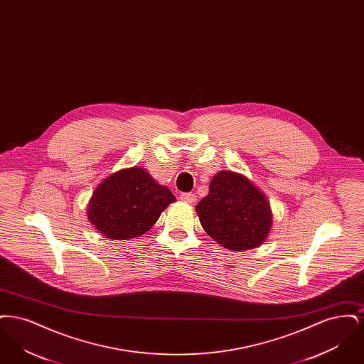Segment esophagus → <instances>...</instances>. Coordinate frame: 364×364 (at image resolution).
<instances>
[{"label":"esophagus","instance_id":"obj_1","mask_svg":"<svg viewBox=\"0 0 364 364\" xmlns=\"http://www.w3.org/2000/svg\"><path fill=\"white\" fill-rule=\"evenodd\" d=\"M180 199L186 203H193L196 200V196L191 192H183V193H180Z\"/></svg>","mask_w":364,"mask_h":364}]
</instances>
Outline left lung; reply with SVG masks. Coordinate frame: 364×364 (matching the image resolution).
Masks as SVG:
<instances>
[{"instance_id": "1", "label": "left lung", "mask_w": 364, "mask_h": 364, "mask_svg": "<svg viewBox=\"0 0 364 364\" xmlns=\"http://www.w3.org/2000/svg\"><path fill=\"white\" fill-rule=\"evenodd\" d=\"M208 236L230 251H245L266 240L272 210L266 196L245 176L221 171L210 183L208 195L196 206Z\"/></svg>"}]
</instances>
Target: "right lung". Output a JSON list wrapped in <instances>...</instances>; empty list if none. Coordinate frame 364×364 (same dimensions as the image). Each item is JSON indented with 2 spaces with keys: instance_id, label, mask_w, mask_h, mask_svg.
Here are the masks:
<instances>
[{
  "instance_id": "right-lung-1",
  "label": "right lung",
  "mask_w": 364,
  "mask_h": 364,
  "mask_svg": "<svg viewBox=\"0 0 364 364\" xmlns=\"http://www.w3.org/2000/svg\"><path fill=\"white\" fill-rule=\"evenodd\" d=\"M174 200L169 188L134 166L105 178L90 199L87 215L102 236L128 240L144 235Z\"/></svg>"
}]
</instances>
